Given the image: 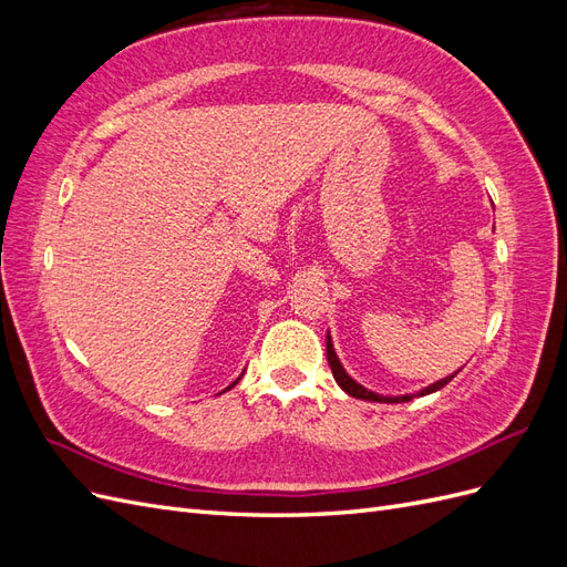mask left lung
<instances>
[{"label": "left lung", "mask_w": 567, "mask_h": 567, "mask_svg": "<svg viewBox=\"0 0 567 567\" xmlns=\"http://www.w3.org/2000/svg\"><path fill=\"white\" fill-rule=\"evenodd\" d=\"M326 359H329V364H331V371H333V379H336V383L346 390L348 394H352V398H357V400H369V402H409L411 400V394H402V398H381V394H375V392H369L367 388H362L359 383H354L350 375L346 373V369L340 367V362H338V357H336V352H333V342H331V336H326ZM456 373H452V375H447V379H442V381H437V383H433V385H427L425 390H421L419 394H427V392H435V390H440V388H444L447 385L452 379H454Z\"/></svg>", "instance_id": "obj_1"}]
</instances>
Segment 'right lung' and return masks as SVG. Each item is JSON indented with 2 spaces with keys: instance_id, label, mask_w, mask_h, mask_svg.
<instances>
[{
  "instance_id": "add662e5",
  "label": "right lung",
  "mask_w": 567,
  "mask_h": 567,
  "mask_svg": "<svg viewBox=\"0 0 567 567\" xmlns=\"http://www.w3.org/2000/svg\"><path fill=\"white\" fill-rule=\"evenodd\" d=\"M236 381H238V379H236ZM236 381H234V383H231V385H236ZM231 385H229V388H231ZM229 388H227V390H229Z\"/></svg>"
}]
</instances>
